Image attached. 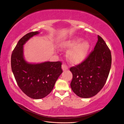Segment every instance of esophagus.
I'll return each mask as SVG.
<instances>
[{"instance_id":"esophagus-1","label":"esophagus","mask_w":124,"mask_h":124,"mask_svg":"<svg viewBox=\"0 0 124 124\" xmlns=\"http://www.w3.org/2000/svg\"><path fill=\"white\" fill-rule=\"evenodd\" d=\"M62 70H64V71H65V70H68L69 68H68V66L66 65L65 64H63L62 65Z\"/></svg>"}]
</instances>
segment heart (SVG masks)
Returning <instances> with one entry per match:
<instances>
[{"label": "heart", "mask_w": 124, "mask_h": 124, "mask_svg": "<svg viewBox=\"0 0 124 124\" xmlns=\"http://www.w3.org/2000/svg\"><path fill=\"white\" fill-rule=\"evenodd\" d=\"M79 37H72L63 42L62 48L69 49L72 48L67 52V57L73 64H79L85 59L88 54L89 44L87 41H82ZM81 43H80V42Z\"/></svg>", "instance_id": "1"}]
</instances>
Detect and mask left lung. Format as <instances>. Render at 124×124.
<instances>
[{
	"mask_svg": "<svg viewBox=\"0 0 124 124\" xmlns=\"http://www.w3.org/2000/svg\"><path fill=\"white\" fill-rule=\"evenodd\" d=\"M111 54L99 35L94 49L79 64L70 69L73 74L70 82L73 92L82 98L96 95L104 87L111 66Z\"/></svg>",
	"mask_w": 124,
	"mask_h": 124,
	"instance_id": "1",
	"label": "left lung"
}]
</instances>
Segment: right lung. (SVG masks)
<instances>
[{"mask_svg": "<svg viewBox=\"0 0 124 124\" xmlns=\"http://www.w3.org/2000/svg\"><path fill=\"white\" fill-rule=\"evenodd\" d=\"M39 33L32 31L25 35L19 40L11 55V68L17 84L25 94L33 99H40L49 95L62 72L60 61L31 64L24 60L23 44Z\"/></svg>", "mask_w": 124, "mask_h": 124, "instance_id": "1", "label": "right lung"}]
</instances>
